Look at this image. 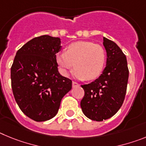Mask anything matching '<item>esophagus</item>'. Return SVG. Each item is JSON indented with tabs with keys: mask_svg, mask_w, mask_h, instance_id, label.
Returning <instances> with one entry per match:
<instances>
[{
	"mask_svg": "<svg viewBox=\"0 0 146 146\" xmlns=\"http://www.w3.org/2000/svg\"><path fill=\"white\" fill-rule=\"evenodd\" d=\"M79 83H77V82H74V81H73L72 82V87L73 88H75V87H77V86H79Z\"/></svg>",
	"mask_w": 146,
	"mask_h": 146,
	"instance_id": "obj_1",
	"label": "esophagus"
}]
</instances>
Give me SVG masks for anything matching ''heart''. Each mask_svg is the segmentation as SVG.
<instances>
[{
    "mask_svg": "<svg viewBox=\"0 0 146 146\" xmlns=\"http://www.w3.org/2000/svg\"><path fill=\"white\" fill-rule=\"evenodd\" d=\"M60 72L66 76L75 66L74 75L80 79L94 80L99 77L106 62V52L100 44L80 41L66 47V52L56 55Z\"/></svg>",
    "mask_w": 146,
    "mask_h": 146,
    "instance_id": "1",
    "label": "heart"
}]
</instances>
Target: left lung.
Returning a JSON list of instances; mask_svg holds the SVG:
<instances>
[{
    "label": "left lung",
    "instance_id": "8db88e82",
    "mask_svg": "<svg viewBox=\"0 0 146 146\" xmlns=\"http://www.w3.org/2000/svg\"><path fill=\"white\" fill-rule=\"evenodd\" d=\"M107 51V66L102 74L91 83L82 85L85 95L81 100L82 113L96 121L113 116L123 104L128 83L126 55L116 44L103 37Z\"/></svg>",
    "mask_w": 146,
    "mask_h": 146
}]
</instances>
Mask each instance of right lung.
Here are the masks:
<instances>
[{
  "label": "right lung",
  "mask_w": 146,
  "mask_h": 146,
  "mask_svg": "<svg viewBox=\"0 0 146 146\" xmlns=\"http://www.w3.org/2000/svg\"><path fill=\"white\" fill-rule=\"evenodd\" d=\"M60 39L43 35L24 44L11 67V88L24 114L35 121L55 117L62 98L72 89V81L60 75L56 53Z\"/></svg>",
  "instance_id": "add662e5"
}]
</instances>
